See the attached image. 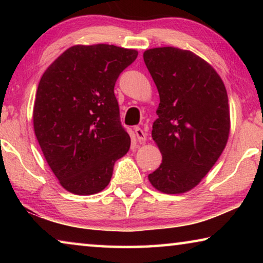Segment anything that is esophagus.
<instances>
[{
  "mask_svg": "<svg viewBox=\"0 0 263 263\" xmlns=\"http://www.w3.org/2000/svg\"><path fill=\"white\" fill-rule=\"evenodd\" d=\"M135 132L137 135V138H138V141L139 142H144L146 141V138H147V136H146V133L141 130L140 127H136L135 128Z\"/></svg>",
  "mask_w": 263,
  "mask_h": 263,
  "instance_id": "1",
  "label": "esophagus"
}]
</instances>
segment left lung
Instances as JSON below:
<instances>
[{"label": "left lung", "mask_w": 263, "mask_h": 263, "mask_svg": "<svg viewBox=\"0 0 263 263\" xmlns=\"http://www.w3.org/2000/svg\"><path fill=\"white\" fill-rule=\"evenodd\" d=\"M144 61L160 96L152 138L162 154L148 180L161 193L183 194L202 181L228 144V92L215 68L191 51L155 47L144 52Z\"/></svg>", "instance_id": "8db88e82"}]
</instances>
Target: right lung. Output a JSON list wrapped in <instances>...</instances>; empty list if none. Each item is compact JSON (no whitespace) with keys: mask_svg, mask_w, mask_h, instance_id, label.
<instances>
[{"mask_svg":"<svg viewBox=\"0 0 263 263\" xmlns=\"http://www.w3.org/2000/svg\"><path fill=\"white\" fill-rule=\"evenodd\" d=\"M138 52L108 44L75 45L48 66L39 81L33 128L48 166L75 195L109 184L114 164L130 149L114 88Z\"/></svg>","mask_w":263,"mask_h":263,"instance_id":"obj_1","label":"right lung"}]
</instances>
